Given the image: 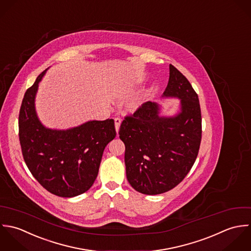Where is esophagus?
<instances>
[{
  "mask_svg": "<svg viewBox=\"0 0 251 251\" xmlns=\"http://www.w3.org/2000/svg\"><path fill=\"white\" fill-rule=\"evenodd\" d=\"M120 124H121V118H119V117H116V118H114V125H115V130H116V133H118V131H119V127H120Z\"/></svg>",
  "mask_w": 251,
  "mask_h": 251,
  "instance_id": "esophagus-1",
  "label": "esophagus"
}]
</instances>
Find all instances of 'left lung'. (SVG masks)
Returning <instances> with one entry per match:
<instances>
[{"instance_id": "obj_1", "label": "left lung", "mask_w": 251, "mask_h": 251, "mask_svg": "<svg viewBox=\"0 0 251 251\" xmlns=\"http://www.w3.org/2000/svg\"><path fill=\"white\" fill-rule=\"evenodd\" d=\"M163 97L178 98L180 112L160 116L159 104L147 101L126 116L119 129L127 179L136 191L147 195L165 193L183 180L196 161L201 140L198 95L173 65Z\"/></svg>"}]
</instances>
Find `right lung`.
Here are the masks:
<instances>
[{"mask_svg":"<svg viewBox=\"0 0 251 251\" xmlns=\"http://www.w3.org/2000/svg\"><path fill=\"white\" fill-rule=\"evenodd\" d=\"M46 72L25 92L19 111V141L24 161L38 182L56 196L71 198L93 185L103 150L116 136L114 120H92L68 130L46 128L35 108Z\"/></svg>","mask_w":251,"mask_h":251,"instance_id":"right-lung-1","label":"right lung"}]
</instances>
